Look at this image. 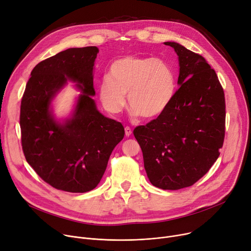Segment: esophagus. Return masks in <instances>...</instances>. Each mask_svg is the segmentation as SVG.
<instances>
[{"mask_svg": "<svg viewBox=\"0 0 251 251\" xmlns=\"http://www.w3.org/2000/svg\"><path fill=\"white\" fill-rule=\"evenodd\" d=\"M131 134H132V129L130 127L126 126L125 127V135H126V137H129Z\"/></svg>", "mask_w": 251, "mask_h": 251, "instance_id": "1", "label": "esophagus"}]
</instances>
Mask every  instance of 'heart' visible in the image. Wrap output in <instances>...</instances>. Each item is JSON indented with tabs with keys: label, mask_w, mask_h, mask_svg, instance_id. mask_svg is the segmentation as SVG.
<instances>
[{
	"label": "heart",
	"mask_w": 251,
	"mask_h": 251,
	"mask_svg": "<svg viewBox=\"0 0 251 251\" xmlns=\"http://www.w3.org/2000/svg\"><path fill=\"white\" fill-rule=\"evenodd\" d=\"M176 91V76L163 60L128 55L114 61L98 84L99 99L111 114L120 113L128 102L132 114L151 119L168 108Z\"/></svg>",
	"instance_id": "b5f03b06"
}]
</instances>
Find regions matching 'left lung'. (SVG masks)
<instances>
[{
    "label": "left lung",
    "instance_id": "obj_1",
    "mask_svg": "<svg viewBox=\"0 0 251 251\" xmlns=\"http://www.w3.org/2000/svg\"><path fill=\"white\" fill-rule=\"evenodd\" d=\"M178 56V90L168 108L133 131L151 183L164 190L193 185L219 156L225 133V99L218 77L202 56L165 42Z\"/></svg>",
    "mask_w": 251,
    "mask_h": 251
}]
</instances>
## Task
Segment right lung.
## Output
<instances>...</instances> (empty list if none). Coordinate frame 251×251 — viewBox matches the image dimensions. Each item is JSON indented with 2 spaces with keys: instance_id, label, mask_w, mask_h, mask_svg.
Segmentation results:
<instances>
[{
  "instance_id": "right-lung-1",
  "label": "right lung",
  "mask_w": 251,
  "mask_h": 251,
  "mask_svg": "<svg viewBox=\"0 0 251 251\" xmlns=\"http://www.w3.org/2000/svg\"><path fill=\"white\" fill-rule=\"evenodd\" d=\"M95 46L70 48L40 62L21 102L22 147L27 162L56 189L84 193L104 175L109 157L124 137L120 122L97 109L93 86ZM68 80L81 94L71 116L58 121L51 102Z\"/></svg>"
}]
</instances>
